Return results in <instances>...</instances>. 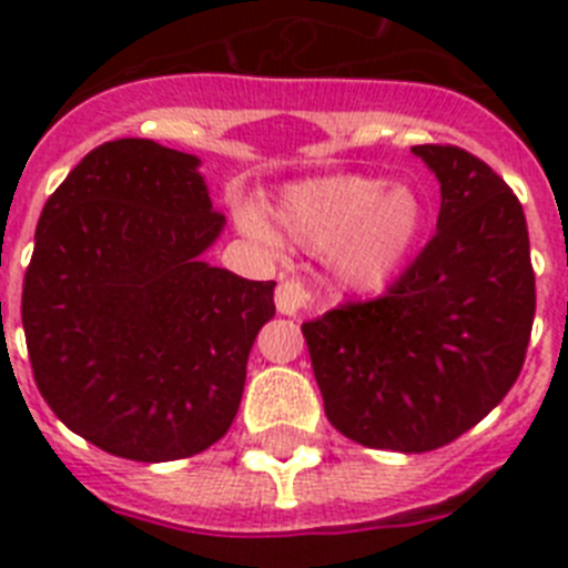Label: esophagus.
<instances>
[{"instance_id": "34e87169", "label": "esophagus", "mask_w": 568, "mask_h": 568, "mask_svg": "<svg viewBox=\"0 0 568 568\" xmlns=\"http://www.w3.org/2000/svg\"><path fill=\"white\" fill-rule=\"evenodd\" d=\"M313 290L298 278H284L275 287V307L281 315H301L313 307Z\"/></svg>"}]
</instances>
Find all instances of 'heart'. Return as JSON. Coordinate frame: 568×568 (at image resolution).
Wrapping results in <instances>:
<instances>
[{
	"label": "heart",
	"instance_id": "heart-1",
	"mask_svg": "<svg viewBox=\"0 0 568 568\" xmlns=\"http://www.w3.org/2000/svg\"><path fill=\"white\" fill-rule=\"evenodd\" d=\"M275 222L298 247L333 255L349 287L375 290L404 267L418 244L424 204L406 184H384L373 175H329L284 190ZM241 227L275 244L273 230L255 210H241Z\"/></svg>",
	"mask_w": 568,
	"mask_h": 568
}]
</instances>
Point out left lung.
<instances>
[{
	"label": "left lung",
	"mask_w": 568,
	"mask_h": 568,
	"mask_svg": "<svg viewBox=\"0 0 568 568\" xmlns=\"http://www.w3.org/2000/svg\"><path fill=\"white\" fill-rule=\"evenodd\" d=\"M413 153L440 182L438 233L384 295L301 327L329 424L393 453H433L484 420L518 381L535 321L518 195L464 148Z\"/></svg>",
	"instance_id": "8db88e82"
}]
</instances>
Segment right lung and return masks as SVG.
Segmentation results:
<instances>
[{
	"label": "right lung",
	"instance_id": "obj_1",
	"mask_svg": "<svg viewBox=\"0 0 568 568\" xmlns=\"http://www.w3.org/2000/svg\"><path fill=\"white\" fill-rule=\"evenodd\" d=\"M222 227L199 159L150 139L99 144L44 202L22 287L33 378L115 458H190L239 413L275 281L202 261Z\"/></svg>",
	"mask_w": 568,
	"mask_h": 568
}]
</instances>
